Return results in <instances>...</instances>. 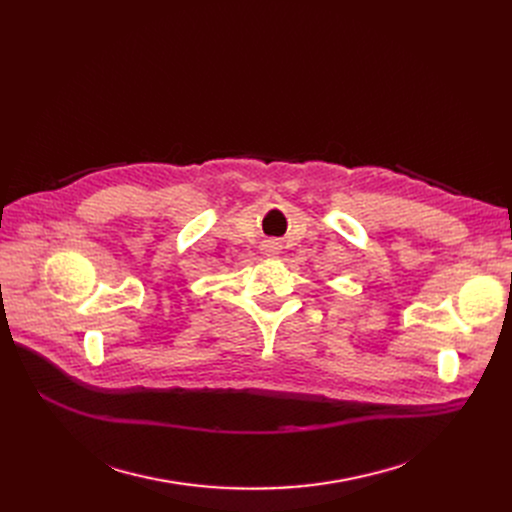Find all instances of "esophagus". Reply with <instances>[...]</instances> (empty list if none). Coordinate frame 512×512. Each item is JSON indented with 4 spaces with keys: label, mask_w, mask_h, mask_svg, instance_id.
I'll use <instances>...</instances> for the list:
<instances>
[{
    "label": "esophagus",
    "mask_w": 512,
    "mask_h": 512,
    "mask_svg": "<svg viewBox=\"0 0 512 512\" xmlns=\"http://www.w3.org/2000/svg\"><path fill=\"white\" fill-rule=\"evenodd\" d=\"M265 249H267V251H272V253H274V251H278V242L270 240V242H267V247H265Z\"/></svg>",
    "instance_id": "1"
}]
</instances>
